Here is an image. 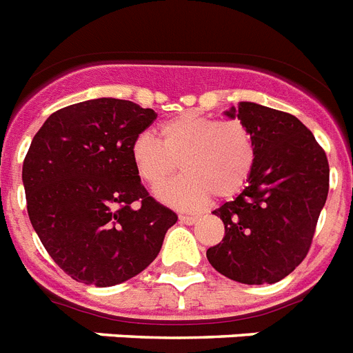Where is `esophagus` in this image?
I'll return each instance as SVG.
<instances>
[{"label": "esophagus", "mask_w": 353, "mask_h": 353, "mask_svg": "<svg viewBox=\"0 0 353 353\" xmlns=\"http://www.w3.org/2000/svg\"><path fill=\"white\" fill-rule=\"evenodd\" d=\"M197 215H179V221L185 222V224H194V222H197Z\"/></svg>", "instance_id": "34e87169"}]
</instances>
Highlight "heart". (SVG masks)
<instances>
[{"instance_id": "1", "label": "heart", "mask_w": 353, "mask_h": 353, "mask_svg": "<svg viewBox=\"0 0 353 353\" xmlns=\"http://www.w3.org/2000/svg\"><path fill=\"white\" fill-rule=\"evenodd\" d=\"M159 140L143 132L132 141L131 158L141 181L159 188L181 167L179 179L158 197L177 208H199L215 195L228 199L244 188L254 168V140L239 120H217L195 111L161 121Z\"/></svg>"}]
</instances>
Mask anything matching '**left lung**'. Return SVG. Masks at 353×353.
Returning a JSON list of instances; mask_svg holds the SVG:
<instances>
[{
    "mask_svg": "<svg viewBox=\"0 0 353 353\" xmlns=\"http://www.w3.org/2000/svg\"><path fill=\"white\" fill-rule=\"evenodd\" d=\"M226 114L250 129L256 158L244 190L213 212L224 222V239L206 256L230 280L276 283L310 250L328 195L327 154L289 112L241 102Z\"/></svg>",
    "mask_w": 353,
    "mask_h": 353,
    "instance_id": "left-lung-1",
    "label": "left lung"
}]
</instances>
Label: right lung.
<instances>
[{
  "label": "right lung",
  "instance_id": "obj_1",
  "mask_svg": "<svg viewBox=\"0 0 353 353\" xmlns=\"http://www.w3.org/2000/svg\"><path fill=\"white\" fill-rule=\"evenodd\" d=\"M152 109L118 99L50 114L23 161L26 210L44 250L85 285L111 287L143 271L177 221L150 197L131 158Z\"/></svg>",
  "mask_w": 353,
  "mask_h": 353
}]
</instances>
